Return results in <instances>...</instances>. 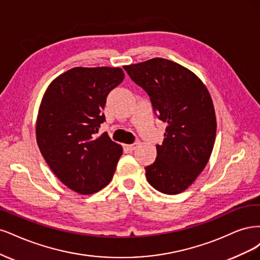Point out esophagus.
Wrapping results in <instances>:
<instances>
[{
	"label": "esophagus",
	"instance_id": "1",
	"mask_svg": "<svg viewBox=\"0 0 260 260\" xmlns=\"http://www.w3.org/2000/svg\"><path fill=\"white\" fill-rule=\"evenodd\" d=\"M126 150L127 151H129V152H132V151H134V150H135L136 148H137V144H132V145H127L126 147Z\"/></svg>",
	"mask_w": 260,
	"mask_h": 260
}]
</instances>
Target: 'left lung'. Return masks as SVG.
<instances>
[{
  "instance_id": "obj_1",
  "label": "left lung",
  "mask_w": 260,
  "mask_h": 260,
  "mask_svg": "<svg viewBox=\"0 0 260 260\" xmlns=\"http://www.w3.org/2000/svg\"><path fill=\"white\" fill-rule=\"evenodd\" d=\"M123 68L148 94L157 118L167 123L155 161L145 169L147 180L162 193H181L213 151L217 124L211 95L193 72L164 58Z\"/></svg>"
}]
</instances>
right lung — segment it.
<instances>
[{"label":"right lung","instance_id":"1","mask_svg":"<svg viewBox=\"0 0 260 260\" xmlns=\"http://www.w3.org/2000/svg\"><path fill=\"white\" fill-rule=\"evenodd\" d=\"M123 79L121 68L77 67L57 77L42 99L40 151L58 179L80 194L105 188L123 153L107 133L99 134L107 96Z\"/></svg>","mask_w":260,"mask_h":260}]
</instances>
